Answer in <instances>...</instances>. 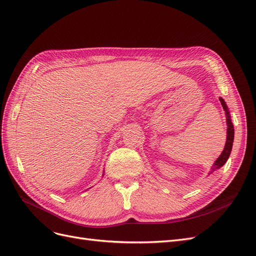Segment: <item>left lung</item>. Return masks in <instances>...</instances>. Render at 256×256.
<instances>
[{"instance_id": "left-lung-1", "label": "left lung", "mask_w": 256, "mask_h": 256, "mask_svg": "<svg viewBox=\"0 0 256 256\" xmlns=\"http://www.w3.org/2000/svg\"><path fill=\"white\" fill-rule=\"evenodd\" d=\"M219 100H220V102L223 106V110L226 111V125H228L226 143L224 150L221 152L219 158L214 161V164H212V171L208 173V175L212 174L214 171H216V170H218V168H220L221 166L226 164V162L228 161L232 147H233V142H234V126H233V122H232V120H230V111H228V108L226 102H224L223 98L220 97Z\"/></svg>"}]
</instances>
